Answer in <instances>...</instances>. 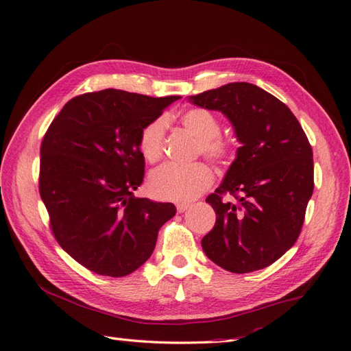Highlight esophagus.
<instances>
[{
	"instance_id": "1",
	"label": "esophagus",
	"mask_w": 351,
	"mask_h": 351,
	"mask_svg": "<svg viewBox=\"0 0 351 351\" xmlns=\"http://www.w3.org/2000/svg\"><path fill=\"white\" fill-rule=\"evenodd\" d=\"M190 208V204H186V202H182V204H177V212H180V214H182V212H184V210H187Z\"/></svg>"
}]
</instances>
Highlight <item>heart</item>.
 <instances>
[{
	"mask_svg": "<svg viewBox=\"0 0 351 351\" xmlns=\"http://www.w3.org/2000/svg\"><path fill=\"white\" fill-rule=\"evenodd\" d=\"M184 129L199 141L204 155L222 162L231 155V145L219 137L221 124L217 117L204 108H192L182 115ZM167 120L164 117L147 123L139 136V151L147 162L155 164L162 156ZM214 182V173L204 164L196 162L187 167L165 164L149 177V192L154 197L173 202H190L197 197Z\"/></svg>",
	"mask_w": 351,
	"mask_h": 351,
	"instance_id": "obj_1",
	"label": "heart"
}]
</instances>
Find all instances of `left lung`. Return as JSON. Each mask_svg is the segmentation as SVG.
Masks as SVG:
<instances>
[{
    "instance_id": "left-lung-1",
    "label": "left lung",
    "mask_w": 351,
    "mask_h": 351,
    "mask_svg": "<svg viewBox=\"0 0 351 351\" xmlns=\"http://www.w3.org/2000/svg\"><path fill=\"white\" fill-rule=\"evenodd\" d=\"M224 114L240 147L219 187L206 197L217 214L202 249L234 274L269 267L291 249L313 193V154L285 104L256 84L234 82L190 97ZM230 193L238 202H222Z\"/></svg>"
}]
</instances>
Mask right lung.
I'll list each match as a JSON object with an SVG mask.
<instances>
[{
    "label": "right lung",
    "mask_w": 351,
    "mask_h": 351,
    "mask_svg": "<svg viewBox=\"0 0 351 351\" xmlns=\"http://www.w3.org/2000/svg\"><path fill=\"white\" fill-rule=\"evenodd\" d=\"M182 97L151 98L119 89L70 99L40 145L39 193L51 230L89 271L124 277L151 258L158 231L176 215L133 192L143 182V127Z\"/></svg>",
    "instance_id": "add662e5"
}]
</instances>
